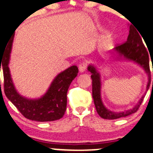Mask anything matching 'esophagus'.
<instances>
[{"label":"esophagus","instance_id":"obj_1","mask_svg":"<svg viewBox=\"0 0 153 153\" xmlns=\"http://www.w3.org/2000/svg\"><path fill=\"white\" fill-rule=\"evenodd\" d=\"M87 65H87V62H82L79 65L78 68H79V71L81 73H82V72H84V71H85V69H86L87 68Z\"/></svg>","mask_w":153,"mask_h":153}]
</instances>
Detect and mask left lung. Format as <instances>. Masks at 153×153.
<instances>
[{"mask_svg": "<svg viewBox=\"0 0 153 153\" xmlns=\"http://www.w3.org/2000/svg\"><path fill=\"white\" fill-rule=\"evenodd\" d=\"M138 32L139 31L136 30V27L130 25V33L127 37V40L124 43L117 46L114 49V51L117 54V58L119 59H126L134 62L140 65V66L145 70L148 75V83L146 85V91H148L151 83L149 54L141 39L142 35L140 34V33H139ZM88 70L91 73V77L92 79V97H93L94 103L96 107V111L100 117L107 120H115L127 117L138 111L145 95L141 97L137 105L133 107L132 109L127 110V111H122V112H114L106 108L100 97L101 82H100V73L96 69L95 67L92 65H90L88 67Z\"/></svg>", "mask_w": 153, "mask_h": 153, "instance_id": "left-lung-1", "label": "left lung"}]
</instances>
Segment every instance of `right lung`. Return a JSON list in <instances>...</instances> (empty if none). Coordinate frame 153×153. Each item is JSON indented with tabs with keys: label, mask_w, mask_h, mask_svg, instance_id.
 Wrapping results in <instances>:
<instances>
[{
	"label": "right lung",
	"mask_w": 153,
	"mask_h": 153,
	"mask_svg": "<svg viewBox=\"0 0 153 153\" xmlns=\"http://www.w3.org/2000/svg\"><path fill=\"white\" fill-rule=\"evenodd\" d=\"M13 36L14 34L7 42L3 53L1 52V65H2L4 73L5 95L27 119L39 122L60 119L66 110L67 91L71 82L78 75V67L72 65L59 74L46 93L40 98L28 99L23 97L15 88L8 66Z\"/></svg>",
	"instance_id": "add662e5"
}]
</instances>
